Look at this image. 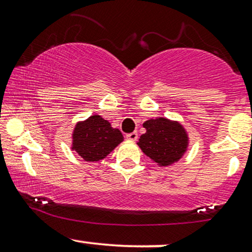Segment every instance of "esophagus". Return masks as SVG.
<instances>
[{
	"label": "esophagus",
	"mask_w": 252,
	"mask_h": 252,
	"mask_svg": "<svg viewBox=\"0 0 252 252\" xmlns=\"http://www.w3.org/2000/svg\"><path fill=\"white\" fill-rule=\"evenodd\" d=\"M126 138L130 141H136L137 140V132L134 131V132H131V134H128L126 135Z\"/></svg>",
	"instance_id": "34e87169"
}]
</instances>
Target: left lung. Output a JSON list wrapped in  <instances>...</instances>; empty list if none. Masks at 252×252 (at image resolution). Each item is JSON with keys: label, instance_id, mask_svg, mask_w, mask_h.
Masks as SVG:
<instances>
[{"label": "left lung", "instance_id": "1", "mask_svg": "<svg viewBox=\"0 0 252 252\" xmlns=\"http://www.w3.org/2000/svg\"><path fill=\"white\" fill-rule=\"evenodd\" d=\"M146 132L137 146L158 167H168L180 161L189 146V132L178 121L166 117L152 118L143 123Z\"/></svg>", "mask_w": 252, "mask_h": 252}]
</instances>
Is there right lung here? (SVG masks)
<instances>
[{
    "mask_svg": "<svg viewBox=\"0 0 252 252\" xmlns=\"http://www.w3.org/2000/svg\"><path fill=\"white\" fill-rule=\"evenodd\" d=\"M124 137L117 128L99 115L79 121L72 131L71 149L86 162H98L106 158Z\"/></svg>",
    "mask_w": 252,
    "mask_h": 252,
    "instance_id": "obj_1",
    "label": "right lung"
}]
</instances>
